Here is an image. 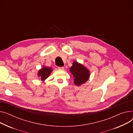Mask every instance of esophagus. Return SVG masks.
<instances>
[{
    "mask_svg": "<svg viewBox=\"0 0 133 133\" xmlns=\"http://www.w3.org/2000/svg\"><path fill=\"white\" fill-rule=\"evenodd\" d=\"M58 69H59V70H64V67L63 66H61V67H58Z\"/></svg>",
    "mask_w": 133,
    "mask_h": 133,
    "instance_id": "obj_1",
    "label": "esophagus"
}]
</instances>
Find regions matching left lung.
Wrapping results in <instances>:
<instances>
[{
    "label": "left lung",
    "mask_w": 133,
    "mask_h": 133,
    "mask_svg": "<svg viewBox=\"0 0 133 133\" xmlns=\"http://www.w3.org/2000/svg\"><path fill=\"white\" fill-rule=\"evenodd\" d=\"M69 70L74 77V83L78 87L85 83L90 77L89 70L76 61L74 62Z\"/></svg>",
    "instance_id": "1"
}]
</instances>
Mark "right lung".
<instances>
[{
  "mask_svg": "<svg viewBox=\"0 0 133 133\" xmlns=\"http://www.w3.org/2000/svg\"><path fill=\"white\" fill-rule=\"evenodd\" d=\"M52 71V70L51 69V68L50 67L48 68L43 66L40 70H39L37 73V75L38 77H40L41 81H44L48 77Z\"/></svg>",
  "mask_w": 133,
  "mask_h": 133,
  "instance_id": "right-lung-1",
  "label": "right lung"
}]
</instances>
